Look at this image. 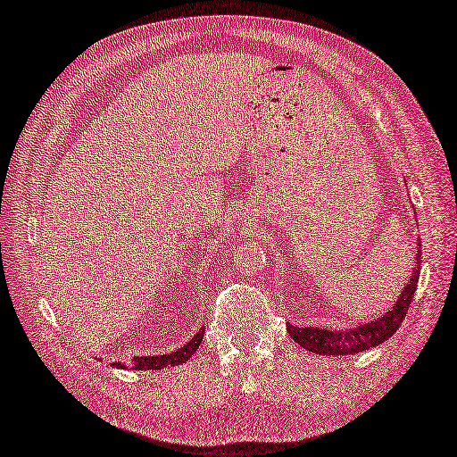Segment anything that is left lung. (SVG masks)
<instances>
[{"instance_id":"obj_1","label":"left lung","mask_w":457,"mask_h":457,"mask_svg":"<svg viewBox=\"0 0 457 457\" xmlns=\"http://www.w3.org/2000/svg\"><path fill=\"white\" fill-rule=\"evenodd\" d=\"M420 262L421 255L420 250L416 253V263L418 268H413V276L410 278L408 284H405L403 292L397 297L394 308L386 312L384 318H378L376 321L361 323L358 328L350 329H321V328H297L287 323V331L297 344H300L303 350L320 355H347V353H358L366 352L370 347H376L379 344L387 342L389 337L395 334V329L402 326V321L408 313V308L411 303V297L416 294L418 279H420Z\"/></svg>"}]
</instances>
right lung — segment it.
Here are the masks:
<instances>
[{"label":"right lung","instance_id":"right-lung-1","mask_svg":"<svg viewBox=\"0 0 457 457\" xmlns=\"http://www.w3.org/2000/svg\"><path fill=\"white\" fill-rule=\"evenodd\" d=\"M204 339V328L197 331V334L189 339V342L179 347V350L171 352V353H163V355H144V358H134L131 363H121L115 361L113 366H118L121 370H136V371H144V370H162V368H170V366H179V363H186L192 355L195 353L197 347H200Z\"/></svg>","mask_w":457,"mask_h":457}]
</instances>
